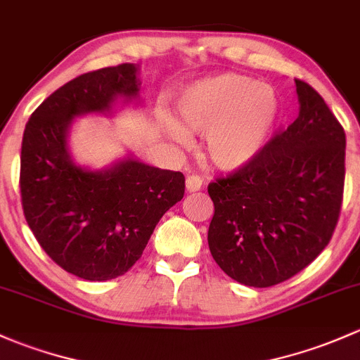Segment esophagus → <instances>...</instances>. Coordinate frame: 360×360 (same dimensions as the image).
Listing matches in <instances>:
<instances>
[{
    "label": "esophagus",
    "instance_id": "34e87169",
    "mask_svg": "<svg viewBox=\"0 0 360 360\" xmlns=\"http://www.w3.org/2000/svg\"><path fill=\"white\" fill-rule=\"evenodd\" d=\"M185 187H187V192H198L202 188V179L199 175H188L187 180H185Z\"/></svg>",
    "mask_w": 360,
    "mask_h": 360
}]
</instances>
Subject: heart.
<instances>
[{
  "mask_svg": "<svg viewBox=\"0 0 360 360\" xmlns=\"http://www.w3.org/2000/svg\"><path fill=\"white\" fill-rule=\"evenodd\" d=\"M175 105L179 121L159 114L162 131L180 147L191 146V135H205L207 159L224 172H239L260 155L279 110L269 84L232 72L194 81Z\"/></svg>",
  "mask_w": 360,
  "mask_h": 360,
  "instance_id": "1",
  "label": "heart"
}]
</instances>
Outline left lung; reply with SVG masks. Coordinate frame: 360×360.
Instances as JSON below:
<instances>
[{
    "mask_svg": "<svg viewBox=\"0 0 360 360\" xmlns=\"http://www.w3.org/2000/svg\"><path fill=\"white\" fill-rule=\"evenodd\" d=\"M300 112L250 166L207 185V244L229 277L269 288L328 246L345 184V131L310 84L295 79Z\"/></svg>",
    "mask_w": 360,
    "mask_h": 360,
    "instance_id": "8db88e82",
    "label": "left lung"
}]
</instances>
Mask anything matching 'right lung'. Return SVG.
<instances>
[{"instance_id":"1","label":"right lung","mask_w":360,"mask_h":360,"mask_svg":"<svg viewBox=\"0 0 360 360\" xmlns=\"http://www.w3.org/2000/svg\"><path fill=\"white\" fill-rule=\"evenodd\" d=\"M140 68L121 64L81 74L29 117L22 139L20 194L25 220L57 265L86 281H109L142 257L162 214L181 201L185 176L133 154L102 169L74 161L72 121L112 116L140 100Z\"/></svg>"}]
</instances>
